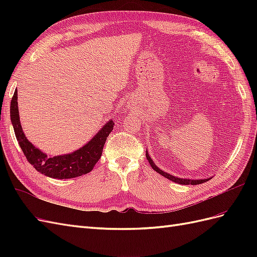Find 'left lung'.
<instances>
[{"instance_id":"1","label":"left lung","mask_w":257,"mask_h":257,"mask_svg":"<svg viewBox=\"0 0 257 257\" xmlns=\"http://www.w3.org/2000/svg\"><path fill=\"white\" fill-rule=\"evenodd\" d=\"M146 158H147V160H148V161H149L151 167L155 170V172L159 173V174H160V175H162L163 177H165V178L169 179V180H172V181H174V182H176V183H179V184H184V185H188V184H191V185H196V184L204 183V182L208 181L209 179H211V178H209V179H198V180H192V179L178 178V177H175V176H173V175H169V174H167V173H165V172H163V170H161L157 165L154 164V162H153V161H152V159L150 158V155H149V153H148V151L146 152Z\"/></svg>"}]
</instances>
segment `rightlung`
<instances>
[{
	"label": "right lung",
	"mask_w": 257,
	"mask_h": 257,
	"mask_svg": "<svg viewBox=\"0 0 257 257\" xmlns=\"http://www.w3.org/2000/svg\"><path fill=\"white\" fill-rule=\"evenodd\" d=\"M18 93L15 91L11 102V120L22 152L28 162L38 173L54 179H71L90 173L102 157L106 139L113 128L112 120L108 121L91 141L72 153L48 157L31 144L23 133L18 108Z\"/></svg>",
	"instance_id": "1"
}]
</instances>
